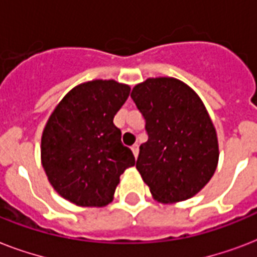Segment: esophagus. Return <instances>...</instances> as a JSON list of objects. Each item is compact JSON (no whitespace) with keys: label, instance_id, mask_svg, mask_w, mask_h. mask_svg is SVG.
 I'll use <instances>...</instances> for the list:
<instances>
[{"label":"esophagus","instance_id":"esophagus-1","mask_svg":"<svg viewBox=\"0 0 257 257\" xmlns=\"http://www.w3.org/2000/svg\"><path fill=\"white\" fill-rule=\"evenodd\" d=\"M132 152H133V155H135V157L139 156V144L132 145Z\"/></svg>","mask_w":257,"mask_h":257}]
</instances>
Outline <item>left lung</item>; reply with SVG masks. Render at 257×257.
Instances as JSON below:
<instances>
[{
    "instance_id": "8db88e82",
    "label": "left lung",
    "mask_w": 257,
    "mask_h": 257,
    "mask_svg": "<svg viewBox=\"0 0 257 257\" xmlns=\"http://www.w3.org/2000/svg\"><path fill=\"white\" fill-rule=\"evenodd\" d=\"M131 97L145 120L148 141L136 168L155 199L183 201L201 191L217 167L215 126L203 101L176 78H148Z\"/></svg>"
}]
</instances>
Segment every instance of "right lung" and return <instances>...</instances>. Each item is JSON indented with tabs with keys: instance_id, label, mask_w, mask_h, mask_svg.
Masks as SVG:
<instances>
[{
	"instance_id": "right-lung-1",
	"label": "right lung",
	"mask_w": 257,
	"mask_h": 257,
	"mask_svg": "<svg viewBox=\"0 0 257 257\" xmlns=\"http://www.w3.org/2000/svg\"><path fill=\"white\" fill-rule=\"evenodd\" d=\"M131 88L113 80L76 86L49 117L41 139L48 180L64 197L81 207H104L113 200L120 176L135 165L113 118Z\"/></svg>"
}]
</instances>
